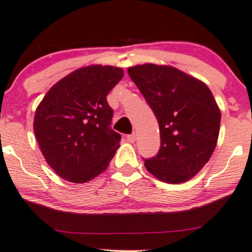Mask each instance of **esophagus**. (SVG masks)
Returning <instances> with one entry per match:
<instances>
[{"instance_id":"esophagus-1","label":"esophagus","mask_w":252,"mask_h":252,"mask_svg":"<svg viewBox=\"0 0 252 252\" xmlns=\"http://www.w3.org/2000/svg\"><path fill=\"white\" fill-rule=\"evenodd\" d=\"M126 139H127V141L128 142H134L135 141V134H128L126 136Z\"/></svg>"}]
</instances>
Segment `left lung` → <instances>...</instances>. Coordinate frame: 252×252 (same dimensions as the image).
<instances>
[{
	"label": "left lung",
	"instance_id": "obj_1",
	"mask_svg": "<svg viewBox=\"0 0 252 252\" xmlns=\"http://www.w3.org/2000/svg\"><path fill=\"white\" fill-rule=\"evenodd\" d=\"M160 127L161 146L145 167L160 181L195 176L215 151L221 110L202 80L170 66L146 63L127 69Z\"/></svg>",
	"mask_w": 252,
	"mask_h": 252
}]
</instances>
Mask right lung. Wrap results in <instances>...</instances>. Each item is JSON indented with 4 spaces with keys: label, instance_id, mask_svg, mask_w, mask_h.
<instances>
[{
    "label": "right lung",
    "instance_id": "obj_1",
    "mask_svg": "<svg viewBox=\"0 0 252 252\" xmlns=\"http://www.w3.org/2000/svg\"><path fill=\"white\" fill-rule=\"evenodd\" d=\"M124 77L121 67L88 65L49 90L36 108L33 132L49 166L62 179L85 183L105 172L120 146L111 128L107 94Z\"/></svg>",
    "mask_w": 252,
    "mask_h": 252
}]
</instances>
